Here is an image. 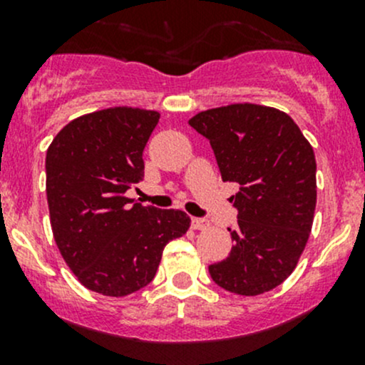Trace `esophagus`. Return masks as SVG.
Masks as SVG:
<instances>
[{
  "label": "esophagus",
  "instance_id": "obj_1",
  "mask_svg": "<svg viewBox=\"0 0 365 365\" xmlns=\"http://www.w3.org/2000/svg\"><path fill=\"white\" fill-rule=\"evenodd\" d=\"M190 224H192L194 230H206V227L210 226L208 220L201 219V217H192V220H190Z\"/></svg>",
  "mask_w": 365,
  "mask_h": 365
}]
</instances>
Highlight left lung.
Returning a JSON list of instances; mask_svg holds the SVG:
<instances>
[{
  "label": "left lung",
  "mask_w": 365,
  "mask_h": 365,
  "mask_svg": "<svg viewBox=\"0 0 365 365\" xmlns=\"http://www.w3.org/2000/svg\"><path fill=\"white\" fill-rule=\"evenodd\" d=\"M189 125L210 141L238 222L230 256L208 267L226 292L254 297L281 284L307 244L316 208L312 146L286 113L256 104L208 109Z\"/></svg>",
  "instance_id": "obj_1"
}]
</instances>
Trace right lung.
Wrapping results in <instances>:
<instances>
[{"label":"right lung","mask_w":365,"mask_h":365,"mask_svg":"<svg viewBox=\"0 0 365 365\" xmlns=\"http://www.w3.org/2000/svg\"><path fill=\"white\" fill-rule=\"evenodd\" d=\"M160 114L111 108L65 125L46 155L51 227L84 288L125 297L155 277L165 245L187 233L182 210L132 205L145 176L143 152Z\"/></svg>","instance_id":"add662e5"}]
</instances>
